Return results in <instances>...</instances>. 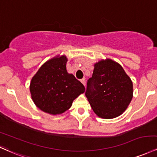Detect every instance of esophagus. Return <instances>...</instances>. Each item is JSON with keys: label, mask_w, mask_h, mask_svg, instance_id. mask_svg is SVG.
Instances as JSON below:
<instances>
[{"label": "esophagus", "mask_w": 157, "mask_h": 157, "mask_svg": "<svg viewBox=\"0 0 157 157\" xmlns=\"http://www.w3.org/2000/svg\"><path fill=\"white\" fill-rule=\"evenodd\" d=\"M80 82H82V84H83V86H85V85H86V80H85V78L81 79V80H80Z\"/></svg>", "instance_id": "1"}]
</instances>
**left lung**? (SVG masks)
<instances>
[{
  "label": "left lung",
  "mask_w": 157,
  "mask_h": 157,
  "mask_svg": "<svg viewBox=\"0 0 157 157\" xmlns=\"http://www.w3.org/2000/svg\"><path fill=\"white\" fill-rule=\"evenodd\" d=\"M86 96L97 116L105 119L116 118L132 99V81L119 63L109 58L101 60L94 64Z\"/></svg>",
  "instance_id": "8db88e82"
}]
</instances>
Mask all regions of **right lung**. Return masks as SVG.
Instances as JSON below:
<instances>
[{"mask_svg": "<svg viewBox=\"0 0 157 157\" xmlns=\"http://www.w3.org/2000/svg\"><path fill=\"white\" fill-rule=\"evenodd\" d=\"M67 56H56L41 65L30 84L31 98L38 108L50 115L66 112L85 87L67 72Z\"/></svg>", "mask_w": 157, "mask_h": 157, "instance_id": "obj_1", "label": "right lung"}]
</instances>
